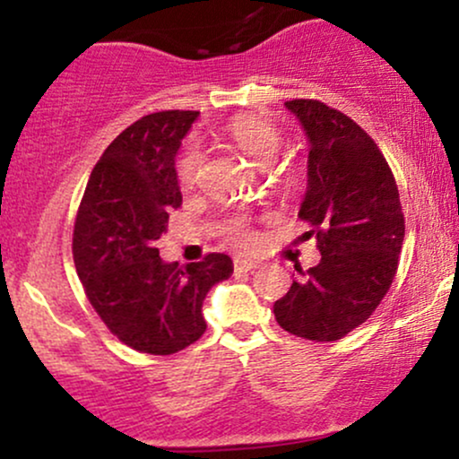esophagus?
Wrapping results in <instances>:
<instances>
[{
  "mask_svg": "<svg viewBox=\"0 0 459 459\" xmlns=\"http://www.w3.org/2000/svg\"><path fill=\"white\" fill-rule=\"evenodd\" d=\"M256 265H259V263H256V261L237 259L235 261V272H252V270H256Z\"/></svg>",
  "mask_w": 459,
  "mask_h": 459,
  "instance_id": "esophagus-1",
  "label": "esophagus"
}]
</instances>
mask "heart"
I'll list each match as a JSON object with an SVG mask.
<instances>
[{
    "label": "heart",
    "mask_w": 459,
    "mask_h": 459,
    "mask_svg": "<svg viewBox=\"0 0 459 459\" xmlns=\"http://www.w3.org/2000/svg\"><path fill=\"white\" fill-rule=\"evenodd\" d=\"M226 135L233 140V144L241 152H246L252 161L259 166H270L273 155H276L278 146H281V131H278L270 120L261 118L255 114H241L235 116L229 125H226ZM200 166H203V152L196 144H187L178 151L175 160V175L177 183L183 189L194 187L198 183ZM222 235L235 246L247 247L255 241L250 224L241 215H233L222 224Z\"/></svg>",
    "instance_id": "heart-1"
}]
</instances>
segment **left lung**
Instances as JSON below:
<instances>
[{
	"label": "left lung",
	"mask_w": 459,
	"mask_h": 459,
	"mask_svg": "<svg viewBox=\"0 0 459 459\" xmlns=\"http://www.w3.org/2000/svg\"><path fill=\"white\" fill-rule=\"evenodd\" d=\"M307 131L308 187L298 218L310 226L321 261L276 299L282 330L336 341L380 307L399 265L405 222L382 151L360 125L317 99L284 103Z\"/></svg>",
	"instance_id": "left-lung-1"
}]
</instances>
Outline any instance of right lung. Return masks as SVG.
<instances>
[{
    "mask_svg": "<svg viewBox=\"0 0 459 459\" xmlns=\"http://www.w3.org/2000/svg\"><path fill=\"white\" fill-rule=\"evenodd\" d=\"M198 112L166 109L129 125L92 168L73 229V261L88 302L120 343L170 356L207 330L203 299L233 273V261L209 252L178 270L163 263L168 213L181 207L175 157Z\"/></svg>",
    "mask_w": 459,
    "mask_h": 459,
    "instance_id": "obj_1",
    "label": "right lung"
}]
</instances>
